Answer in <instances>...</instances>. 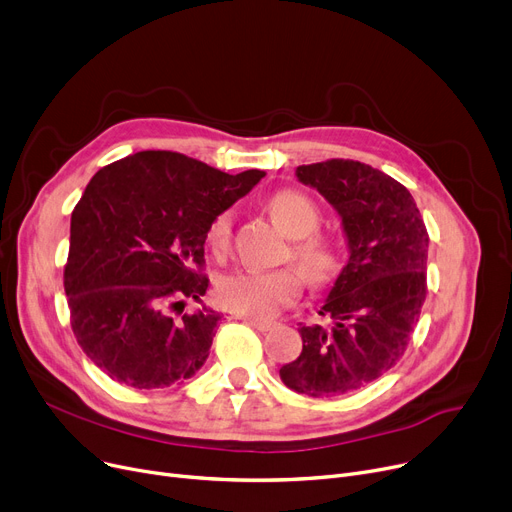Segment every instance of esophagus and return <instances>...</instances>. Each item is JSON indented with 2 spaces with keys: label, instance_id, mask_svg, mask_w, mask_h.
Here are the masks:
<instances>
[{
  "label": "esophagus",
  "instance_id": "obj_1",
  "mask_svg": "<svg viewBox=\"0 0 512 512\" xmlns=\"http://www.w3.org/2000/svg\"><path fill=\"white\" fill-rule=\"evenodd\" d=\"M242 319H245L249 326H253L259 332H267V330H272L276 326L274 321H267V319H255V317H242Z\"/></svg>",
  "mask_w": 512,
  "mask_h": 512
}]
</instances>
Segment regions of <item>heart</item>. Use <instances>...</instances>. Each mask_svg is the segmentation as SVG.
Wrapping results in <instances>:
<instances>
[{
    "instance_id": "obj_1",
    "label": "heart",
    "mask_w": 512,
    "mask_h": 512,
    "mask_svg": "<svg viewBox=\"0 0 512 512\" xmlns=\"http://www.w3.org/2000/svg\"><path fill=\"white\" fill-rule=\"evenodd\" d=\"M267 211L278 226L294 238L288 257L299 265L303 277L294 267L280 270H236L218 280L215 294L222 307L255 319L274 317L282 307L299 299L303 278L309 286H328L340 272V251L334 242L321 234H313L319 226V209L307 195L299 191H276L265 201ZM234 213L224 209L215 213L205 228V245L213 255H226L232 242Z\"/></svg>"
}]
</instances>
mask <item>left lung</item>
<instances>
[{
  "instance_id": "8db88e82",
  "label": "left lung",
  "mask_w": 512,
  "mask_h": 512,
  "mask_svg": "<svg viewBox=\"0 0 512 512\" xmlns=\"http://www.w3.org/2000/svg\"><path fill=\"white\" fill-rule=\"evenodd\" d=\"M297 176L336 207L351 257L319 311L332 324H301L303 351L280 378L313 398L353 394L407 351L427 294L429 234L411 193L382 170L328 159Z\"/></svg>"
}]
</instances>
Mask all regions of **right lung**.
I'll return each mask as SVG.
<instances>
[{"mask_svg": "<svg viewBox=\"0 0 512 512\" xmlns=\"http://www.w3.org/2000/svg\"><path fill=\"white\" fill-rule=\"evenodd\" d=\"M263 176L139 151L91 178L72 211L64 290L76 342L114 382L168 388L201 369L220 315L184 313L182 299L199 301L209 286V220Z\"/></svg>", "mask_w": 512, "mask_h": 512, "instance_id": "add662e5", "label": "right lung"}]
</instances>
